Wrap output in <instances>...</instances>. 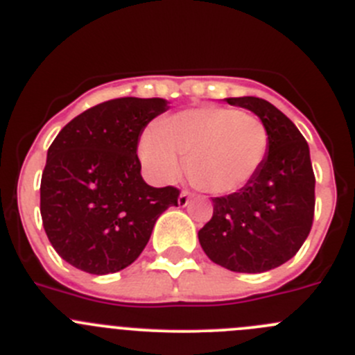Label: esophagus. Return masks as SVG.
I'll list each match as a JSON object with an SVG mask.
<instances>
[{
    "label": "esophagus",
    "mask_w": 355,
    "mask_h": 355,
    "mask_svg": "<svg viewBox=\"0 0 355 355\" xmlns=\"http://www.w3.org/2000/svg\"><path fill=\"white\" fill-rule=\"evenodd\" d=\"M191 199H192L191 192L182 191L180 196H178V206H182V208H184V206H187L189 202H191Z\"/></svg>",
    "instance_id": "obj_1"
}]
</instances>
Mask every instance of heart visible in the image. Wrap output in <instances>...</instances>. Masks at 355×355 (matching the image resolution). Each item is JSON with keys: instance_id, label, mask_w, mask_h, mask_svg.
Here are the masks:
<instances>
[{"instance_id": "1", "label": "heart", "mask_w": 355, "mask_h": 355, "mask_svg": "<svg viewBox=\"0 0 355 355\" xmlns=\"http://www.w3.org/2000/svg\"><path fill=\"white\" fill-rule=\"evenodd\" d=\"M269 130L239 109H185L147 130L139 156L154 180L170 184L185 157L189 180L213 196H227L250 184L269 154Z\"/></svg>"}]
</instances>
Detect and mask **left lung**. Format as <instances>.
I'll list each match as a JSON object with an SVG mask.
<instances>
[{
    "label": "left lung",
    "instance_id": "obj_1",
    "mask_svg": "<svg viewBox=\"0 0 355 355\" xmlns=\"http://www.w3.org/2000/svg\"><path fill=\"white\" fill-rule=\"evenodd\" d=\"M257 114L269 130L267 159L237 192L213 198V216L198 232L202 251L232 272L257 274L293 258L314 220L311 150L290 118L258 97L225 98Z\"/></svg>",
    "mask_w": 355,
    "mask_h": 355
}]
</instances>
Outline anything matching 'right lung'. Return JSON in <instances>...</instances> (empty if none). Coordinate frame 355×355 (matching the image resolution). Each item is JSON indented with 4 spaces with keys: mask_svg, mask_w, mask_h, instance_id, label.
I'll return each mask as SVG.
<instances>
[{
    "mask_svg": "<svg viewBox=\"0 0 355 355\" xmlns=\"http://www.w3.org/2000/svg\"><path fill=\"white\" fill-rule=\"evenodd\" d=\"M168 111L164 98L102 102L60 130L41 177V218L53 250L95 276L118 272L140 257L154 223L180 191L150 187L140 175V135Z\"/></svg>",
    "mask_w": 355,
    "mask_h": 355,
    "instance_id": "1",
    "label": "right lung"
}]
</instances>
